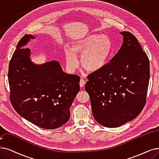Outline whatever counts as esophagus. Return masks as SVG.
<instances>
[{
	"instance_id": "obj_1",
	"label": "esophagus",
	"mask_w": 159,
	"mask_h": 159,
	"mask_svg": "<svg viewBox=\"0 0 159 159\" xmlns=\"http://www.w3.org/2000/svg\"><path fill=\"white\" fill-rule=\"evenodd\" d=\"M85 84H86L85 80H83V79H80V86L81 88L84 87V86L85 85Z\"/></svg>"
}]
</instances>
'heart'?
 <instances>
[{
	"instance_id": "obj_1",
	"label": "heart",
	"mask_w": 159,
	"mask_h": 159,
	"mask_svg": "<svg viewBox=\"0 0 159 159\" xmlns=\"http://www.w3.org/2000/svg\"><path fill=\"white\" fill-rule=\"evenodd\" d=\"M71 47L72 49L66 50L68 70L73 73L79 67V56L82 67L88 72L95 73L102 70L108 62L112 43L107 35L93 34L75 39Z\"/></svg>"
}]
</instances>
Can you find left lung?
<instances>
[{
	"label": "left lung",
	"instance_id": "8db88e82",
	"mask_svg": "<svg viewBox=\"0 0 159 159\" xmlns=\"http://www.w3.org/2000/svg\"><path fill=\"white\" fill-rule=\"evenodd\" d=\"M123 43L110 62L88 77L85 90L92 114L100 125L120 127L134 120L146 103L149 61L136 37L123 31Z\"/></svg>",
	"mask_w": 159,
	"mask_h": 159
}]
</instances>
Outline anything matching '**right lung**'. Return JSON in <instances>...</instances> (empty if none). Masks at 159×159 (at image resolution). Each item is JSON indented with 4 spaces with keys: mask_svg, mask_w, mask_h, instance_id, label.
Segmentation results:
<instances>
[{
    "mask_svg": "<svg viewBox=\"0 0 159 159\" xmlns=\"http://www.w3.org/2000/svg\"><path fill=\"white\" fill-rule=\"evenodd\" d=\"M32 34L17 43L9 64L10 101L23 118L41 128L54 129L70 118V107L80 90V77L63 71L58 61L37 64L31 51L24 48Z\"/></svg>",
    "mask_w": 159,
    "mask_h": 159,
    "instance_id": "obj_1",
    "label": "right lung"
}]
</instances>
